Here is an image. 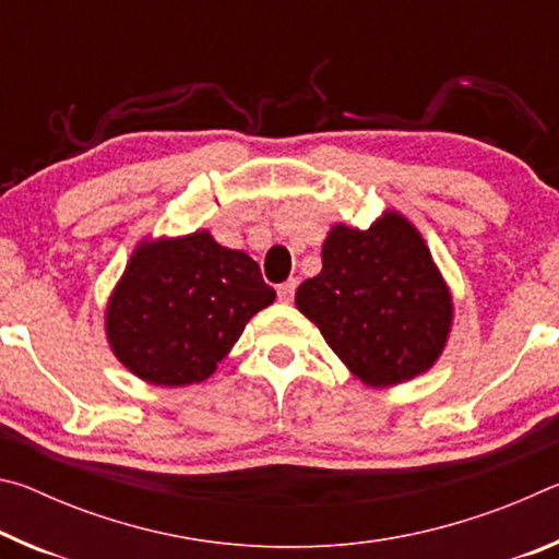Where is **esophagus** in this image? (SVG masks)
<instances>
[{
	"instance_id": "esophagus-1",
	"label": "esophagus",
	"mask_w": 559,
	"mask_h": 559,
	"mask_svg": "<svg viewBox=\"0 0 559 559\" xmlns=\"http://www.w3.org/2000/svg\"><path fill=\"white\" fill-rule=\"evenodd\" d=\"M296 288H298V281H296V278H288L286 283H281V286H278V298H281L283 302H290V300H293V293H296Z\"/></svg>"
}]
</instances>
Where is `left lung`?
<instances>
[{
    "label": "left lung",
    "mask_w": 559,
    "mask_h": 559,
    "mask_svg": "<svg viewBox=\"0 0 559 559\" xmlns=\"http://www.w3.org/2000/svg\"><path fill=\"white\" fill-rule=\"evenodd\" d=\"M296 306L370 386L427 372L453 318L429 246L400 212H384L365 231L335 224L323 243V271L300 283Z\"/></svg>",
    "instance_id": "left-lung-1"
}]
</instances>
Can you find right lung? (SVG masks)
<instances>
[{
	"label": "right lung",
	"mask_w": 559,
	"mask_h": 559,
	"mask_svg": "<svg viewBox=\"0 0 559 559\" xmlns=\"http://www.w3.org/2000/svg\"><path fill=\"white\" fill-rule=\"evenodd\" d=\"M273 300L259 263L210 231L143 241L108 300L106 335L140 380L185 386L204 382Z\"/></svg>",
	"instance_id": "obj_1"
}]
</instances>
